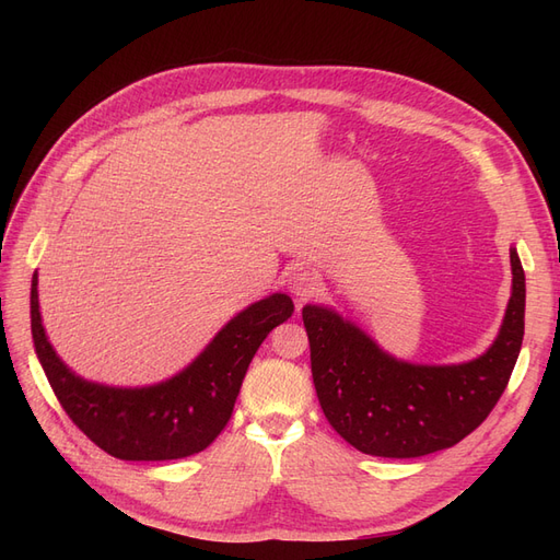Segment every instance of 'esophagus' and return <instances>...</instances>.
Listing matches in <instances>:
<instances>
[{
    "label": "esophagus",
    "mask_w": 560,
    "mask_h": 560,
    "mask_svg": "<svg viewBox=\"0 0 560 560\" xmlns=\"http://www.w3.org/2000/svg\"><path fill=\"white\" fill-rule=\"evenodd\" d=\"M290 290L299 301H306L317 294L319 290V278L308 268H296L290 276Z\"/></svg>",
    "instance_id": "34e87169"
}]
</instances>
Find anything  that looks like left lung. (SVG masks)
Wrapping results in <instances>:
<instances>
[{
  "instance_id": "8db88e82",
  "label": "left lung",
  "mask_w": 560,
  "mask_h": 560,
  "mask_svg": "<svg viewBox=\"0 0 560 560\" xmlns=\"http://www.w3.org/2000/svg\"><path fill=\"white\" fill-rule=\"evenodd\" d=\"M510 259L514 284L500 336L467 364L397 362L336 313L303 308L319 406L350 446L378 457H420L455 446L495 409L525 327V276L516 249Z\"/></svg>"
}]
</instances>
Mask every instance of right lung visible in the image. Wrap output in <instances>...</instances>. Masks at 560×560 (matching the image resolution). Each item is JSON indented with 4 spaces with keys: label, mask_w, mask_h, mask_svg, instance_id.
Segmentation results:
<instances>
[{
    "label": "right lung",
    "mask_w": 560,
    "mask_h": 560,
    "mask_svg": "<svg viewBox=\"0 0 560 560\" xmlns=\"http://www.w3.org/2000/svg\"><path fill=\"white\" fill-rule=\"evenodd\" d=\"M292 313L290 296H268L235 315L179 376L121 389L83 381L58 360L42 327L37 273L30 292L32 338L50 387L74 425L118 460H177L208 448L231 420L254 352Z\"/></svg>",
    "instance_id": "1"
}]
</instances>
